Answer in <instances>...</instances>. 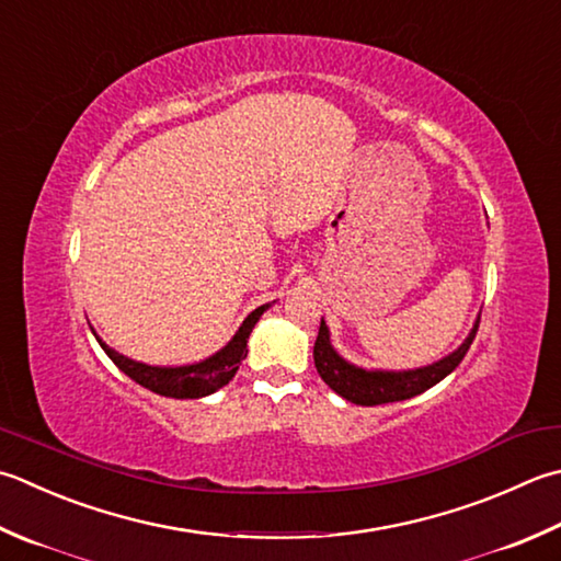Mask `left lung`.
Masks as SVG:
<instances>
[{
  "label": "left lung",
  "mask_w": 561,
  "mask_h": 561,
  "mask_svg": "<svg viewBox=\"0 0 561 561\" xmlns=\"http://www.w3.org/2000/svg\"><path fill=\"white\" fill-rule=\"evenodd\" d=\"M479 321L474 328H471L469 337L455 350L453 355L435 362L431 367L411 369V371H365L359 367L347 365V362L333 350L331 335H328V328L321 321L316 345H313V362H316L318 375H321V379L328 383V387L347 401L359 403V405H381V403L405 401V399L419 397V393H423L425 389L435 387L437 381H443L449 371L465 359L467 350L477 337Z\"/></svg>",
  "instance_id": "obj_1"
}]
</instances>
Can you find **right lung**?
I'll list each match as a JSON object with an SVG mask.
<instances>
[{
  "instance_id": "obj_1",
  "label": "right lung",
  "mask_w": 561,
  "mask_h": 561,
  "mask_svg": "<svg viewBox=\"0 0 561 561\" xmlns=\"http://www.w3.org/2000/svg\"><path fill=\"white\" fill-rule=\"evenodd\" d=\"M265 309H270V304L252 311L221 353H216L214 357H208L199 362V365H190V367L142 365V362H134L124 355H118L116 350L104 345L99 337L96 340L104 353L112 357L114 365L136 383H140V387H146L150 391L160 393V397H170V399H202V397H208V393H214L216 389L226 387V383L236 377L240 362H243L248 355V337L252 333V328H255V323L260 321V316L265 313Z\"/></svg>"
}]
</instances>
